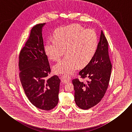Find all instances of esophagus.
Segmentation results:
<instances>
[{"instance_id": "obj_1", "label": "esophagus", "mask_w": 132, "mask_h": 132, "mask_svg": "<svg viewBox=\"0 0 132 132\" xmlns=\"http://www.w3.org/2000/svg\"><path fill=\"white\" fill-rule=\"evenodd\" d=\"M71 80V77L68 75H64L61 76V81L64 83H67Z\"/></svg>"}]
</instances>
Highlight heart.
I'll list each match as a JSON object with an SVG mask.
<instances>
[{
    "label": "heart",
    "instance_id": "1",
    "mask_svg": "<svg viewBox=\"0 0 132 132\" xmlns=\"http://www.w3.org/2000/svg\"><path fill=\"white\" fill-rule=\"evenodd\" d=\"M54 40H48L45 46L47 57L57 62L66 50V57L53 67L57 74L69 75L77 70L79 65L88 64L95 56L98 46V37L91 29H86L79 24H71L56 30Z\"/></svg>",
    "mask_w": 132,
    "mask_h": 132
}]
</instances>
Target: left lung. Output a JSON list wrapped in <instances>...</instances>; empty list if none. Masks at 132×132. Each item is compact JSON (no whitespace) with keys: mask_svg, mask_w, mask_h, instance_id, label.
<instances>
[{"mask_svg":"<svg viewBox=\"0 0 132 132\" xmlns=\"http://www.w3.org/2000/svg\"><path fill=\"white\" fill-rule=\"evenodd\" d=\"M112 70L108 52V42L101 31L96 53L88 65L79 72L86 82L79 79L72 80L75 101L81 109L87 110L97 104L108 89Z\"/></svg>","mask_w":132,"mask_h":132,"instance_id":"obj_1","label":"left lung"}]
</instances>
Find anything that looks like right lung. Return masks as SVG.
Wrapping results in <instances>:
<instances>
[{"instance_id": "obj_1", "label": "right lung", "mask_w": 132, "mask_h": 132, "mask_svg": "<svg viewBox=\"0 0 132 132\" xmlns=\"http://www.w3.org/2000/svg\"><path fill=\"white\" fill-rule=\"evenodd\" d=\"M36 24L31 30L19 57L20 81L27 97L37 108L49 111L59 102L61 80L56 75L47 78L51 68L44 50L42 30Z\"/></svg>"}]
</instances>
